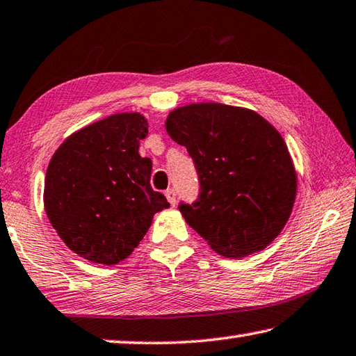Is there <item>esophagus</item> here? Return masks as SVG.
<instances>
[{"mask_svg": "<svg viewBox=\"0 0 356 356\" xmlns=\"http://www.w3.org/2000/svg\"><path fill=\"white\" fill-rule=\"evenodd\" d=\"M165 198L169 200V203L172 206L177 204V193H175V191H173V189H167L165 191Z\"/></svg>", "mask_w": 356, "mask_h": 356, "instance_id": "esophagus-1", "label": "esophagus"}]
</instances>
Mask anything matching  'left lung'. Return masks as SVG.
Returning <instances> with one entry per match:
<instances>
[{"mask_svg": "<svg viewBox=\"0 0 356 356\" xmlns=\"http://www.w3.org/2000/svg\"><path fill=\"white\" fill-rule=\"evenodd\" d=\"M165 130L198 173V200L178 206L187 225L227 259L265 250L290 218L298 191L280 133L256 111L216 102L175 108Z\"/></svg>", "mask_w": 356, "mask_h": 356, "instance_id": "obj_1", "label": "left lung"}]
</instances>
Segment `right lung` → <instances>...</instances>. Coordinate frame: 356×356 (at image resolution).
<instances>
[{
    "label": "right lung",
    "mask_w": 356,
    "mask_h": 356,
    "mask_svg": "<svg viewBox=\"0 0 356 356\" xmlns=\"http://www.w3.org/2000/svg\"><path fill=\"white\" fill-rule=\"evenodd\" d=\"M149 133L140 113H118L63 140L44 178V211L65 245L92 264L116 265L144 238L163 193L150 186L152 161L139 155Z\"/></svg>",
    "instance_id": "obj_1"
}]
</instances>
